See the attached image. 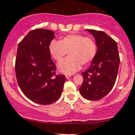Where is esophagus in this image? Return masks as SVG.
Returning a JSON list of instances; mask_svg holds the SVG:
<instances>
[{
  "label": "esophagus",
  "instance_id": "obj_1",
  "mask_svg": "<svg viewBox=\"0 0 135 135\" xmlns=\"http://www.w3.org/2000/svg\"><path fill=\"white\" fill-rule=\"evenodd\" d=\"M70 77H71V76H70V75H66V79H69Z\"/></svg>",
  "mask_w": 135,
  "mask_h": 135
}]
</instances>
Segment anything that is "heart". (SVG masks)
Here are the masks:
<instances>
[{
	"label": "heart",
	"instance_id": "b5f03b06",
	"mask_svg": "<svg viewBox=\"0 0 135 135\" xmlns=\"http://www.w3.org/2000/svg\"><path fill=\"white\" fill-rule=\"evenodd\" d=\"M49 52L55 61H61L67 52L69 57L58 65V69L65 74L78 71L81 65H88L95 59L97 51L93 38L78 34L66 35L58 41L52 40L49 44Z\"/></svg>",
	"mask_w": 135,
	"mask_h": 135
}]
</instances>
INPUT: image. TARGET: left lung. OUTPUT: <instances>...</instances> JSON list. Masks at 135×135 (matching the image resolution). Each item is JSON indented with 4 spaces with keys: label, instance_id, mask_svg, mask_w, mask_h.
Masks as SVG:
<instances>
[{
    "label": "left lung",
    "instance_id": "obj_1",
    "mask_svg": "<svg viewBox=\"0 0 135 135\" xmlns=\"http://www.w3.org/2000/svg\"><path fill=\"white\" fill-rule=\"evenodd\" d=\"M86 31L95 38L97 51L90 66L81 73L84 81L79 91L85 99L98 100L109 93L114 87L120 59L114 39L103 31Z\"/></svg>",
    "mask_w": 135,
    "mask_h": 135
}]
</instances>
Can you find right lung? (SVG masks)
<instances>
[{"label":"right lung","instance_id":"add662e5","mask_svg":"<svg viewBox=\"0 0 135 135\" xmlns=\"http://www.w3.org/2000/svg\"><path fill=\"white\" fill-rule=\"evenodd\" d=\"M55 38L50 30L30 31L19 43L16 59V75L23 93L34 103L50 104L62 93L66 80L56 74V66L49 52V44Z\"/></svg>","mask_w":135,"mask_h":135}]
</instances>
